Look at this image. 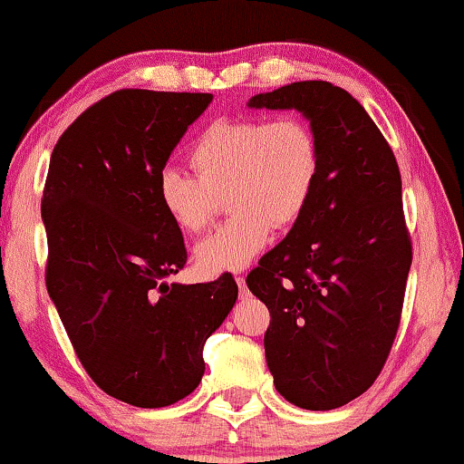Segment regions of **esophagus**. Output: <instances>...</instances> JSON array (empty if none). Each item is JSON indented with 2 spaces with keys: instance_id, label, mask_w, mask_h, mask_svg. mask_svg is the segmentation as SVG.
<instances>
[{
  "instance_id": "1",
  "label": "esophagus",
  "mask_w": 464,
  "mask_h": 464,
  "mask_svg": "<svg viewBox=\"0 0 464 464\" xmlns=\"http://www.w3.org/2000/svg\"><path fill=\"white\" fill-rule=\"evenodd\" d=\"M236 283H237V286H239V295H248V286H246V278L244 276H237L236 278Z\"/></svg>"
}]
</instances>
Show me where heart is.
I'll return each instance as SVG.
<instances>
[{
	"label": "heart",
	"mask_w": 464,
	"mask_h": 464,
	"mask_svg": "<svg viewBox=\"0 0 464 464\" xmlns=\"http://www.w3.org/2000/svg\"><path fill=\"white\" fill-rule=\"evenodd\" d=\"M195 175L164 167L156 197L179 231L198 233L216 218L220 197L231 214L197 246L203 274L242 269L269 242L272 228L295 225L313 198L321 150L313 126L297 113L218 121L190 150Z\"/></svg>",
	"instance_id": "obj_1"
}]
</instances>
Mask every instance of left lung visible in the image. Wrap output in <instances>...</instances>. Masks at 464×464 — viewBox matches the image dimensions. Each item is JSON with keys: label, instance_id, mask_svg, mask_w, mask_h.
<instances>
[{"label": "left lung", "instance_id": "left-lung-1", "mask_svg": "<svg viewBox=\"0 0 464 464\" xmlns=\"http://www.w3.org/2000/svg\"><path fill=\"white\" fill-rule=\"evenodd\" d=\"M252 109L310 120L321 169L306 212L246 278L269 310L266 357L280 396L330 411L385 366L413 259L398 162L360 102L327 81L256 93Z\"/></svg>", "mask_w": 464, "mask_h": 464}]
</instances>
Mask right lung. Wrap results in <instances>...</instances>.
Segmentation results:
<instances>
[{
  "label": "right lung",
  "mask_w": 464,
  "mask_h": 464,
  "mask_svg": "<svg viewBox=\"0 0 464 464\" xmlns=\"http://www.w3.org/2000/svg\"><path fill=\"white\" fill-rule=\"evenodd\" d=\"M212 93L120 90L66 128L43 192L46 291L93 383L117 401L169 407L197 390L203 344L237 283L167 285L186 266L156 178Z\"/></svg>",
  "instance_id": "add662e5"
}]
</instances>
